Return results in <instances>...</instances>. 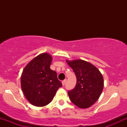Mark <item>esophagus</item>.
<instances>
[{"label": "esophagus", "instance_id": "obj_1", "mask_svg": "<svg viewBox=\"0 0 127 127\" xmlns=\"http://www.w3.org/2000/svg\"><path fill=\"white\" fill-rule=\"evenodd\" d=\"M66 80H63V81H62V85L64 86V85L65 84H66Z\"/></svg>", "mask_w": 127, "mask_h": 127}]
</instances>
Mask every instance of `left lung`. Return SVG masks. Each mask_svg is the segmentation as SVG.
Wrapping results in <instances>:
<instances>
[{"instance_id":"1","label":"left lung","mask_w":127,"mask_h":127,"mask_svg":"<svg viewBox=\"0 0 127 127\" xmlns=\"http://www.w3.org/2000/svg\"><path fill=\"white\" fill-rule=\"evenodd\" d=\"M77 78L75 88L68 91L71 102L80 108H88L98 99L103 91L102 74L95 66L82 60L66 61Z\"/></svg>"}]
</instances>
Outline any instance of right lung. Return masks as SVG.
I'll list each match as a JSON object with an SVG mask.
<instances>
[{
    "label": "right lung",
    "mask_w": 127,
    "mask_h": 127,
    "mask_svg": "<svg viewBox=\"0 0 127 127\" xmlns=\"http://www.w3.org/2000/svg\"><path fill=\"white\" fill-rule=\"evenodd\" d=\"M52 56L42 53L24 67L21 77L22 91L32 105L42 107L52 101L56 91L62 87L57 74L50 69Z\"/></svg>",
    "instance_id": "right-lung-1"
}]
</instances>
